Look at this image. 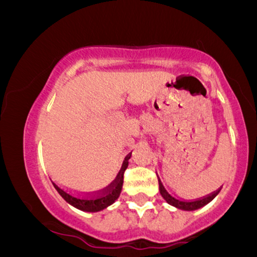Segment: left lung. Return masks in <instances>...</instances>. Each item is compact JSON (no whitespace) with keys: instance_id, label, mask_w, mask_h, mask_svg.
I'll list each match as a JSON object with an SVG mask.
<instances>
[{"instance_id":"8db88e82","label":"left lung","mask_w":257,"mask_h":257,"mask_svg":"<svg viewBox=\"0 0 257 257\" xmlns=\"http://www.w3.org/2000/svg\"><path fill=\"white\" fill-rule=\"evenodd\" d=\"M158 184H159V192H161L162 197L167 200V203H169L170 205L175 206V208L181 209V210H187V211L197 210V209L206 205L208 203H210L220 192V190H216L215 192L208 194V196L205 197H202V198L185 199V198H180V197H176L175 194L170 192L166 186L162 184V181L159 179H158Z\"/></svg>"}]
</instances>
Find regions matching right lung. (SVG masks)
<instances>
[{"label":"right lung","instance_id":"obj_1","mask_svg":"<svg viewBox=\"0 0 257 257\" xmlns=\"http://www.w3.org/2000/svg\"><path fill=\"white\" fill-rule=\"evenodd\" d=\"M129 155H132V153H129ZM128 158H131V156L124 159L122 168H120L116 179H114L107 187L104 188L102 191H100V192L87 193L84 194V196H75V194L67 192L64 188L59 187V186L57 184H54V182H53V185L57 188L59 194H60L69 204L73 205L75 208H77L82 211H89V213L100 211L102 210V209L107 208V206L111 205L112 203H114V200L119 197L123 186V174H124L126 167H128Z\"/></svg>","mask_w":257,"mask_h":257}]
</instances>
